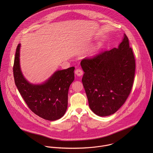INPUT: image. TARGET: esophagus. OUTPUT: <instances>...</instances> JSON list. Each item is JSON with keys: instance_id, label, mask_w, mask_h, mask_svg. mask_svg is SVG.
Masks as SVG:
<instances>
[{"instance_id": "esophagus-1", "label": "esophagus", "mask_w": 153, "mask_h": 153, "mask_svg": "<svg viewBox=\"0 0 153 153\" xmlns=\"http://www.w3.org/2000/svg\"><path fill=\"white\" fill-rule=\"evenodd\" d=\"M75 74L78 76H81L83 74V71L82 70H81V69H77L75 71Z\"/></svg>"}]
</instances>
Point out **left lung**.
Listing matches in <instances>:
<instances>
[{
	"label": "left lung",
	"mask_w": 153,
	"mask_h": 153,
	"mask_svg": "<svg viewBox=\"0 0 153 153\" xmlns=\"http://www.w3.org/2000/svg\"><path fill=\"white\" fill-rule=\"evenodd\" d=\"M81 66L90 109L100 117L116 112L128 98L135 75V59L127 35L118 48L84 59Z\"/></svg>",
	"instance_id": "left-lung-1"
}]
</instances>
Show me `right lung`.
Here are the masks:
<instances>
[{"label": "right lung", "mask_w": 153, "mask_h": 153, "mask_svg": "<svg viewBox=\"0 0 153 153\" xmlns=\"http://www.w3.org/2000/svg\"><path fill=\"white\" fill-rule=\"evenodd\" d=\"M21 44L16 48L13 68L15 85L30 110L49 121L62 117L68 107L69 86L74 80V67L56 71L41 84H32L23 76L20 65Z\"/></svg>", "instance_id": "add662e5"}]
</instances>
